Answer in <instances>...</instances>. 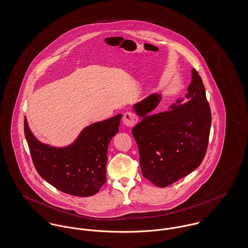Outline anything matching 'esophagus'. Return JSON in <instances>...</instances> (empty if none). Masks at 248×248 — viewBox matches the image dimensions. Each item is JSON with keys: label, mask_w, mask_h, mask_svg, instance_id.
Returning <instances> with one entry per match:
<instances>
[{"label": "esophagus", "mask_w": 248, "mask_h": 248, "mask_svg": "<svg viewBox=\"0 0 248 248\" xmlns=\"http://www.w3.org/2000/svg\"><path fill=\"white\" fill-rule=\"evenodd\" d=\"M138 122H139V118H138L137 115L133 112L127 111L123 116V123L127 127H133Z\"/></svg>", "instance_id": "1"}]
</instances>
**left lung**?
<instances>
[{
  "instance_id": "obj_1",
  "label": "left lung",
  "mask_w": 248,
  "mask_h": 248,
  "mask_svg": "<svg viewBox=\"0 0 248 248\" xmlns=\"http://www.w3.org/2000/svg\"><path fill=\"white\" fill-rule=\"evenodd\" d=\"M186 95L169 110L152 114L161 96L151 94L134 105L141 121L132 129L140 152L142 175L165 187L187 176L202 164L208 145L211 112L201 76L192 69Z\"/></svg>"
}]
</instances>
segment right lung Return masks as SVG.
I'll use <instances>...</instances> for the list:
<instances>
[{"label":"right lung","mask_w":248,"mask_h":248,"mask_svg":"<svg viewBox=\"0 0 248 248\" xmlns=\"http://www.w3.org/2000/svg\"><path fill=\"white\" fill-rule=\"evenodd\" d=\"M122 117L118 114L86 126L65 147L38 140L25 118V135L39 175L62 192L78 197L95 195L107 181L108 144L119 131Z\"/></svg>","instance_id":"right-lung-1"}]
</instances>
